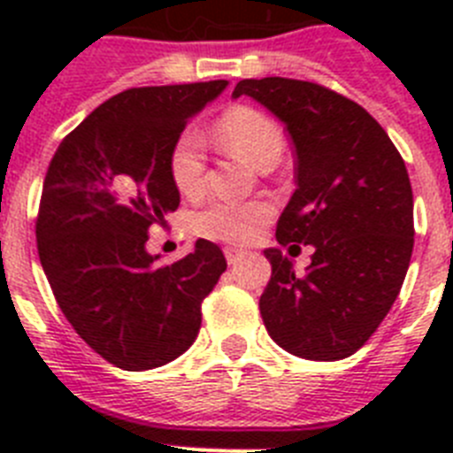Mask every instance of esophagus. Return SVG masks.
Instances as JSON below:
<instances>
[{"instance_id":"34e87169","label":"esophagus","mask_w":453,"mask_h":453,"mask_svg":"<svg viewBox=\"0 0 453 453\" xmlns=\"http://www.w3.org/2000/svg\"><path fill=\"white\" fill-rule=\"evenodd\" d=\"M224 256H226V261H229V265H235V263L245 258V251L235 250V247H226V250H224Z\"/></svg>"}]
</instances>
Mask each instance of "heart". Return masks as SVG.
Wrapping results in <instances>:
<instances>
[{"label": "heart", "instance_id": "heart-1", "mask_svg": "<svg viewBox=\"0 0 453 453\" xmlns=\"http://www.w3.org/2000/svg\"><path fill=\"white\" fill-rule=\"evenodd\" d=\"M218 135L224 147L263 170L276 165L286 140L281 127L265 113L250 106H234L219 118ZM170 174L177 190L186 197H197L206 186V154L197 131H183L170 151ZM272 208L265 202H213L195 219L199 235L218 242L245 245L258 238Z\"/></svg>", "mask_w": 453, "mask_h": 453}]
</instances>
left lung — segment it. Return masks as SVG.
Wrapping results in <instances>:
<instances>
[{
    "label": "left lung",
    "instance_id": "1",
    "mask_svg": "<svg viewBox=\"0 0 453 453\" xmlns=\"http://www.w3.org/2000/svg\"><path fill=\"white\" fill-rule=\"evenodd\" d=\"M265 106L295 147L297 190L276 224L290 250L313 247L295 272L265 250L272 276L261 315L276 345L308 361H340L365 345L402 290L413 254V190L383 127L351 99L297 79H242L231 97Z\"/></svg>",
    "mask_w": 453,
    "mask_h": 453
}]
</instances>
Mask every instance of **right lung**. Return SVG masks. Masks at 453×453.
I'll list each match as a JSON object with an SVG mask.
<instances>
[{"label":"right lung","instance_id":"obj_1","mask_svg":"<svg viewBox=\"0 0 453 453\" xmlns=\"http://www.w3.org/2000/svg\"><path fill=\"white\" fill-rule=\"evenodd\" d=\"M229 81L124 90L63 140L40 197L38 254L67 322L129 372L174 361L195 342L202 302L226 261L199 238L172 265L147 251L151 224L181 202L170 151Z\"/></svg>","mask_w":453,"mask_h":453}]
</instances>
